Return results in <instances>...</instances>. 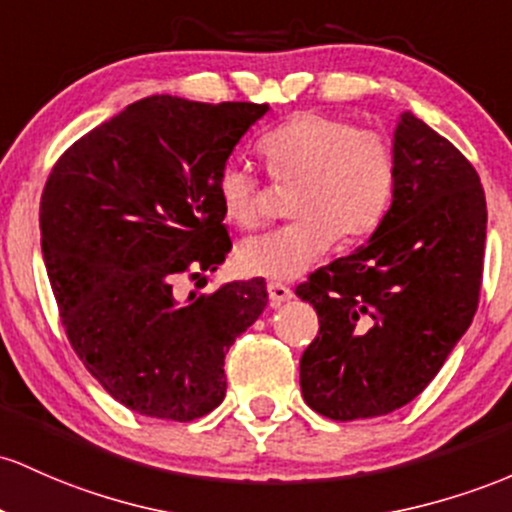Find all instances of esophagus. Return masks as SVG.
Instances as JSON below:
<instances>
[{"instance_id":"34e87169","label":"esophagus","mask_w":512,"mask_h":512,"mask_svg":"<svg viewBox=\"0 0 512 512\" xmlns=\"http://www.w3.org/2000/svg\"><path fill=\"white\" fill-rule=\"evenodd\" d=\"M268 300L271 307H280V304L292 300V290L283 283H268Z\"/></svg>"}]
</instances>
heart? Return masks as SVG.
<instances>
[{"label": "heart", "instance_id": "1", "mask_svg": "<svg viewBox=\"0 0 512 512\" xmlns=\"http://www.w3.org/2000/svg\"><path fill=\"white\" fill-rule=\"evenodd\" d=\"M261 152L275 181L297 183L290 198V215L297 220L239 246V268L256 278L273 283L300 278L317 266L336 237L363 239L392 205L399 157L380 130L358 128L331 113L302 111L268 132ZM217 198L239 227L261 222L258 179L249 166H222Z\"/></svg>", "mask_w": 512, "mask_h": 512}]
</instances>
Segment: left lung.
Masks as SVG:
<instances>
[{
	"label": "left lung",
	"instance_id": "1",
	"mask_svg": "<svg viewBox=\"0 0 512 512\" xmlns=\"http://www.w3.org/2000/svg\"><path fill=\"white\" fill-rule=\"evenodd\" d=\"M399 179L380 227L297 285L319 314L300 360L302 396L331 421L416 399L479 307L486 195L459 149L413 113L394 132Z\"/></svg>",
	"mask_w": 512,
	"mask_h": 512
}]
</instances>
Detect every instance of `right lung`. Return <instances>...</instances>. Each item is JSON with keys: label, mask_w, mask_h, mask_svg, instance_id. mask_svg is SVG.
Returning a JSON list of instances; mask_svg holds the SVG:
<instances>
[{"label": "right lung", "mask_w": 512, "mask_h": 512, "mask_svg": "<svg viewBox=\"0 0 512 512\" xmlns=\"http://www.w3.org/2000/svg\"><path fill=\"white\" fill-rule=\"evenodd\" d=\"M266 103L147 96L57 159L40 198L45 268L74 353L142 416L222 404L225 355L266 309V280L183 295L232 249L217 176Z\"/></svg>", "instance_id": "right-lung-1"}]
</instances>
